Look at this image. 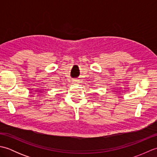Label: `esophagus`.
Instances as JSON below:
<instances>
[{
  "label": "esophagus",
  "mask_w": 157,
  "mask_h": 157,
  "mask_svg": "<svg viewBox=\"0 0 157 157\" xmlns=\"http://www.w3.org/2000/svg\"><path fill=\"white\" fill-rule=\"evenodd\" d=\"M78 82H79V81L78 80V79H73V84H78Z\"/></svg>",
  "instance_id": "obj_1"
}]
</instances>
